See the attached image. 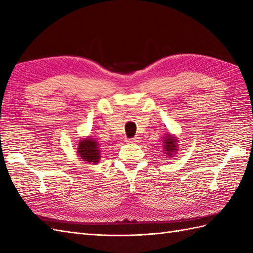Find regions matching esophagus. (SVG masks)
Wrapping results in <instances>:
<instances>
[{
    "label": "esophagus",
    "mask_w": 253,
    "mask_h": 253,
    "mask_svg": "<svg viewBox=\"0 0 253 253\" xmlns=\"http://www.w3.org/2000/svg\"><path fill=\"white\" fill-rule=\"evenodd\" d=\"M140 141V138L139 137H134L132 139H129L128 142H131V143H137V142Z\"/></svg>",
    "instance_id": "obj_1"
}]
</instances>
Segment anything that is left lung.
<instances>
[{"label":"left lung","instance_id":"left-lung-1","mask_svg":"<svg viewBox=\"0 0 253 253\" xmlns=\"http://www.w3.org/2000/svg\"><path fill=\"white\" fill-rule=\"evenodd\" d=\"M177 143L178 140L176 137H174L171 133H167L164 140V148L165 152L169 157H172L177 151Z\"/></svg>","mask_w":253,"mask_h":253}]
</instances>
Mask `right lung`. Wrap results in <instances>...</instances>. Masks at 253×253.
<instances>
[{
	"label": "right lung",
	"mask_w": 253,
	"mask_h": 253,
	"mask_svg": "<svg viewBox=\"0 0 253 253\" xmlns=\"http://www.w3.org/2000/svg\"><path fill=\"white\" fill-rule=\"evenodd\" d=\"M77 153L83 161H86L88 164H98L100 159V150L98 142L90 137L79 141Z\"/></svg>",
	"instance_id": "obj_1"
}]
</instances>
